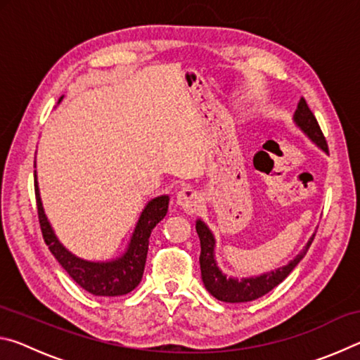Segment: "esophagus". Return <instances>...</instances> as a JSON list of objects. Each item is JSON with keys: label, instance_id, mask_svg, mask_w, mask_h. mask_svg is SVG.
Returning a JSON list of instances; mask_svg holds the SVG:
<instances>
[{"label": "esophagus", "instance_id": "esophagus-1", "mask_svg": "<svg viewBox=\"0 0 360 360\" xmlns=\"http://www.w3.org/2000/svg\"><path fill=\"white\" fill-rule=\"evenodd\" d=\"M176 203H178L187 214H193V212H197L200 210V206H202V195L192 187H184L181 188L178 195H176Z\"/></svg>", "mask_w": 360, "mask_h": 360}]
</instances>
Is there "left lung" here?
<instances>
[{
    "label": "left lung",
    "mask_w": 360,
    "mask_h": 360,
    "mask_svg": "<svg viewBox=\"0 0 360 360\" xmlns=\"http://www.w3.org/2000/svg\"><path fill=\"white\" fill-rule=\"evenodd\" d=\"M294 124L302 130L303 135L307 136L309 141L318 146L322 152L328 154L326 138L322 135L318 120H316L314 114L311 112V109L308 108L304 98H300V101H298L294 112ZM195 229H197L200 246H202V252H200V270H202V279L205 288L212 297H216L217 300L227 303L252 302L255 298L264 297L271 289H275L276 285L281 284L284 279L290 275V271L300 264V260L304 257V254L308 252V249L311 246L314 238L313 233L311 238L308 240L302 251L284 266L275 268V270L262 273V275L257 276L233 278L225 275L217 265L216 238L208 225H206L202 219H197Z\"/></svg>",
    "instance_id": "1"
}]
</instances>
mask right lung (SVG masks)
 <instances>
[{
  "instance_id": "obj_1",
  "label": "right lung",
  "mask_w": 360,
  "mask_h": 360,
  "mask_svg": "<svg viewBox=\"0 0 360 360\" xmlns=\"http://www.w3.org/2000/svg\"><path fill=\"white\" fill-rule=\"evenodd\" d=\"M62 100L63 96H60L58 103ZM34 193L36 203H38L39 224L46 245L51 249L53 257L58 260V264L65 268V271L82 289L98 297H119L129 294L141 283L146 257H148L150 233L155 225L167 216L169 203L168 195H158V197L150 198L146 203L144 210L138 217L135 230H133L130 236L129 245H127L125 251L119 257L111 260H87L72 254L68 248L63 246V243L56 235V230L49 222L44 212V206H42L36 169Z\"/></svg>"
}]
</instances>
